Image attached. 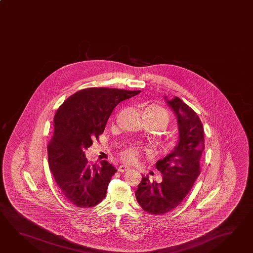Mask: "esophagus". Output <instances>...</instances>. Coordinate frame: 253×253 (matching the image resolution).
<instances>
[{"label": "esophagus", "instance_id": "1", "mask_svg": "<svg viewBox=\"0 0 253 253\" xmlns=\"http://www.w3.org/2000/svg\"><path fill=\"white\" fill-rule=\"evenodd\" d=\"M129 167L126 165H120L119 167V172H126V170H128Z\"/></svg>", "mask_w": 253, "mask_h": 253}]
</instances>
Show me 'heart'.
Masks as SVG:
<instances>
[{"label": "heart", "instance_id": "1", "mask_svg": "<svg viewBox=\"0 0 253 253\" xmlns=\"http://www.w3.org/2000/svg\"><path fill=\"white\" fill-rule=\"evenodd\" d=\"M144 116L147 120L155 121L165 127L169 122V114L166 109L156 105H150L144 110ZM140 154V148L136 145L128 146L121 153V158L126 163H133L136 161Z\"/></svg>", "mask_w": 253, "mask_h": 253}]
</instances>
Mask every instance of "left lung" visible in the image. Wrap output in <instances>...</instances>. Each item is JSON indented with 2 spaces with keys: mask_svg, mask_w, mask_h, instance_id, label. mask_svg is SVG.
Instances as JSON below:
<instances>
[{
  "mask_svg": "<svg viewBox=\"0 0 253 253\" xmlns=\"http://www.w3.org/2000/svg\"><path fill=\"white\" fill-rule=\"evenodd\" d=\"M164 99L177 118L178 143L170 154L156 163L162 181L143 176L134 192L140 207L152 214L168 213L182 202L200 174L205 149L203 125L197 113L178 97Z\"/></svg>",
  "mask_w": 253,
  "mask_h": 253,
  "instance_id": "left-lung-1",
  "label": "left lung"
}]
</instances>
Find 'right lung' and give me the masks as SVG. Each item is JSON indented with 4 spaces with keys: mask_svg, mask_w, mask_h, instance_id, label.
<instances>
[{
    "mask_svg": "<svg viewBox=\"0 0 253 253\" xmlns=\"http://www.w3.org/2000/svg\"><path fill=\"white\" fill-rule=\"evenodd\" d=\"M140 92L102 87L81 89L57 109L47 146L48 163L61 193L70 203L92 208L104 199L117 169L105 160L90 165L85 151L104 132L116 106Z\"/></svg>",
    "mask_w": 253,
    "mask_h": 253,
    "instance_id": "add662e5",
    "label": "right lung"
}]
</instances>
